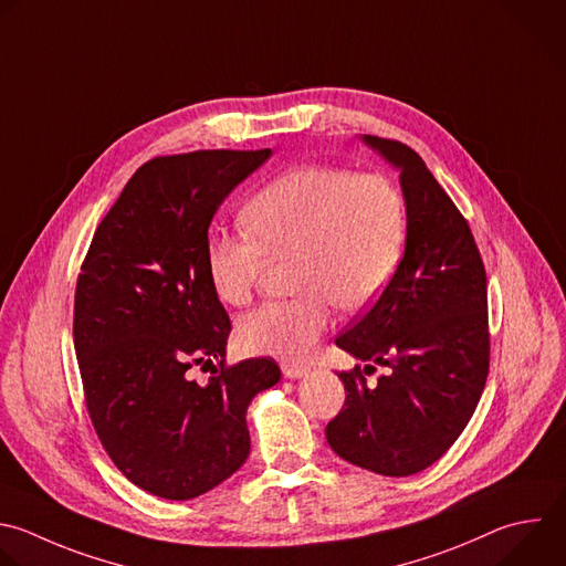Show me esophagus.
Wrapping results in <instances>:
<instances>
[{
  "instance_id": "1",
  "label": "esophagus",
  "mask_w": 566,
  "mask_h": 566,
  "mask_svg": "<svg viewBox=\"0 0 566 566\" xmlns=\"http://www.w3.org/2000/svg\"><path fill=\"white\" fill-rule=\"evenodd\" d=\"M282 373H284V378H289V380H302L308 375V368L306 366H295V364H284Z\"/></svg>"
}]
</instances>
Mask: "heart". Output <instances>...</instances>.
I'll return each instance as SVG.
<instances>
[{
	"instance_id": "b5f03b06",
	"label": "heart",
	"mask_w": 566,
	"mask_h": 566,
	"mask_svg": "<svg viewBox=\"0 0 566 566\" xmlns=\"http://www.w3.org/2000/svg\"><path fill=\"white\" fill-rule=\"evenodd\" d=\"M249 235L213 231L205 260L213 293L244 306L269 260H289L293 300L247 313L238 339L249 353L304 361L326 333L333 311H361L391 284L405 251L407 213L382 175L326 166L282 172L242 211Z\"/></svg>"
}]
</instances>
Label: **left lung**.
Here are the masks:
<instances>
[{
    "label": "left lung",
    "instance_id": "left-lung-1",
    "mask_svg": "<svg viewBox=\"0 0 566 566\" xmlns=\"http://www.w3.org/2000/svg\"><path fill=\"white\" fill-rule=\"evenodd\" d=\"M400 172L407 240L400 266L335 344L370 364L337 373L342 411L326 424L331 449L366 471L405 478L440 460L469 424L489 375L486 273L462 213L409 146L359 137ZM375 370V368H373Z\"/></svg>",
    "mask_w": 566,
    "mask_h": 566
}]
</instances>
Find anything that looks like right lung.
Wrapping results in <instances>:
<instances>
[{
  "mask_svg": "<svg viewBox=\"0 0 566 566\" xmlns=\"http://www.w3.org/2000/svg\"><path fill=\"white\" fill-rule=\"evenodd\" d=\"M271 157L196 150L155 157L97 227L75 291L73 339L93 427L139 489L191 500L249 458L247 409L282 378L271 357L224 366L231 319L207 275L213 216ZM216 358L207 386L193 363Z\"/></svg>",
  "mask_w": 566,
  "mask_h": 566,
  "instance_id": "add662e5",
  "label": "right lung"
}]
</instances>
